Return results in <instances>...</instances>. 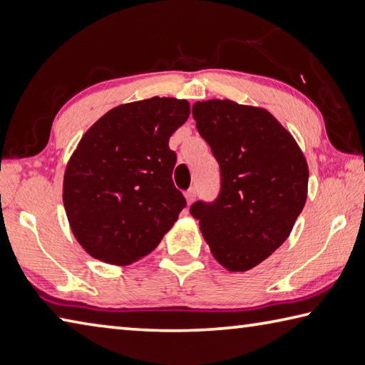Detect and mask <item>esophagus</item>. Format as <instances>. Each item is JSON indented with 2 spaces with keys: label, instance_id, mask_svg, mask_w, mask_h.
Masks as SVG:
<instances>
[{
  "label": "esophagus",
  "instance_id": "esophagus-1",
  "mask_svg": "<svg viewBox=\"0 0 365 365\" xmlns=\"http://www.w3.org/2000/svg\"><path fill=\"white\" fill-rule=\"evenodd\" d=\"M184 197H185V202H187V205H192V203H194L195 197H197V192H195V189H189V190L185 192V194H184Z\"/></svg>",
  "mask_w": 365,
  "mask_h": 365
}]
</instances>
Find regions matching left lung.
I'll return each mask as SVG.
<instances>
[{
    "label": "left lung",
    "mask_w": 365,
    "mask_h": 365,
    "mask_svg": "<svg viewBox=\"0 0 365 365\" xmlns=\"http://www.w3.org/2000/svg\"><path fill=\"white\" fill-rule=\"evenodd\" d=\"M192 115L221 168V194L192 205L190 215L225 270H251L284 243L304 210L307 159L265 108L212 98L197 101Z\"/></svg>",
    "instance_id": "1"
}]
</instances>
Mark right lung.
Instances as JSON below:
<instances>
[{"instance_id": "add662e5", "label": "right lung", "mask_w": 365, "mask_h": 365, "mask_svg": "<svg viewBox=\"0 0 365 365\" xmlns=\"http://www.w3.org/2000/svg\"><path fill=\"white\" fill-rule=\"evenodd\" d=\"M187 100L153 97L108 111L66 163L63 205L87 254L111 265L148 256L185 206L171 175L170 136L189 119Z\"/></svg>"}]
</instances>
